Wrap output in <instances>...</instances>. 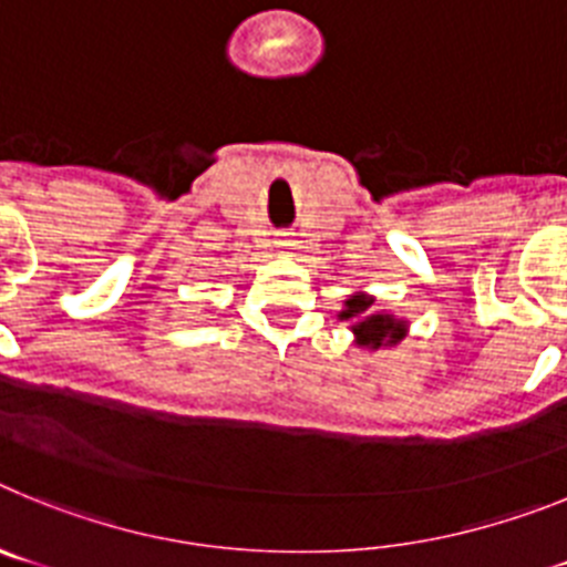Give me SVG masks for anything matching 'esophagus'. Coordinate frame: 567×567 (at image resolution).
Wrapping results in <instances>:
<instances>
[{
    "mask_svg": "<svg viewBox=\"0 0 567 567\" xmlns=\"http://www.w3.org/2000/svg\"><path fill=\"white\" fill-rule=\"evenodd\" d=\"M284 247H292V244H284Z\"/></svg>",
    "mask_w": 567,
    "mask_h": 567,
    "instance_id": "esophagus-1",
    "label": "esophagus"
}]
</instances>
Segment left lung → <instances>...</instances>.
<instances>
[{
  "label": "left lung",
  "instance_id": "8db88e82",
  "mask_svg": "<svg viewBox=\"0 0 567 567\" xmlns=\"http://www.w3.org/2000/svg\"><path fill=\"white\" fill-rule=\"evenodd\" d=\"M374 298L365 292H354L343 300L338 318L349 323L354 334V346L365 352H378L383 346H394L405 338L409 323L403 318H394L389 312H372Z\"/></svg>",
  "mask_w": 567,
  "mask_h": 567
}]
</instances>
